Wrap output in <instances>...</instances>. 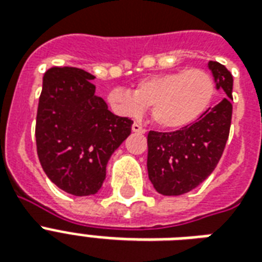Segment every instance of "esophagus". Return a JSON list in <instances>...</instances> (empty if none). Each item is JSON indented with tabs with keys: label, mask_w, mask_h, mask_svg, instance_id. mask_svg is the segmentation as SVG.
<instances>
[{
	"label": "esophagus",
	"mask_w": 262,
	"mask_h": 262,
	"mask_svg": "<svg viewBox=\"0 0 262 262\" xmlns=\"http://www.w3.org/2000/svg\"><path fill=\"white\" fill-rule=\"evenodd\" d=\"M132 130L135 132V133H141V135H143V133H145V129H144V127L137 122H135L133 125H132Z\"/></svg>",
	"instance_id": "esophagus-1"
}]
</instances>
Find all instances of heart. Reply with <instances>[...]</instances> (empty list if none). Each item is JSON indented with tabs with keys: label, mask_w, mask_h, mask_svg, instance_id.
I'll use <instances>...</instances> for the list:
<instances>
[{
	"label": "heart",
	"mask_w": 262,
	"mask_h": 262,
	"mask_svg": "<svg viewBox=\"0 0 262 262\" xmlns=\"http://www.w3.org/2000/svg\"><path fill=\"white\" fill-rule=\"evenodd\" d=\"M215 95V81L204 69L162 73L141 80L133 92L114 88L107 100L118 114L139 117L151 107V119L167 130H178L195 122L207 111Z\"/></svg>",
	"instance_id": "obj_1"
}]
</instances>
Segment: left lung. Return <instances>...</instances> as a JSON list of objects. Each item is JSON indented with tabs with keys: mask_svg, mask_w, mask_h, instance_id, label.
<instances>
[{
	"mask_svg": "<svg viewBox=\"0 0 262 262\" xmlns=\"http://www.w3.org/2000/svg\"><path fill=\"white\" fill-rule=\"evenodd\" d=\"M216 88L224 96L199 121L175 132L148 133V177L158 193L179 195L197 187L215 170L227 143L232 115V75L209 61Z\"/></svg>",
	"mask_w": 262,
	"mask_h": 262,
	"instance_id": "8db88e82",
	"label": "left lung"
}]
</instances>
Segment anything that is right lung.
<instances>
[{
	"label": "right lung",
	"mask_w": 262,
	"mask_h": 262,
	"mask_svg": "<svg viewBox=\"0 0 262 262\" xmlns=\"http://www.w3.org/2000/svg\"><path fill=\"white\" fill-rule=\"evenodd\" d=\"M94 75L51 68L43 76L36 114V151L43 171L73 195L98 193L107 162L127 139L133 121L113 114L95 95Z\"/></svg>",
	"instance_id": "add662e5"
}]
</instances>
